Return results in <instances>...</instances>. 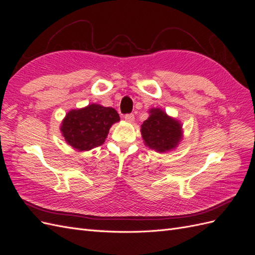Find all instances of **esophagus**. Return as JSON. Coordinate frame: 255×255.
I'll list each match as a JSON object with an SVG mask.
<instances>
[{"label": "esophagus", "mask_w": 255, "mask_h": 255, "mask_svg": "<svg viewBox=\"0 0 255 255\" xmlns=\"http://www.w3.org/2000/svg\"><path fill=\"white\" fill-rule=\"evenodd\" d=\"M125 119L127 121L133 122L135 120V116H134V114H127V115H125Z\"/></svg>", "instance_id": "esophagus-1"}]
</instances>
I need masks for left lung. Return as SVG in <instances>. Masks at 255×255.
Instances as JSON below:
<instances>
[{"label":"left lung","instance_id":"left-lung-1","mask_svg":"<svg viewBox=\"0 0 255 255\" xmlns=\"http://www.w3.org/2000/svg\"><path fill=\"white\" fill-rule=\"evenodd\" d=\"M150 117L141 126L144 143L158 152H166L175 148L181 140L182 128L179 121L168 117L159 109L150 111Z\"/></svg>","mask_w":255,"mask_h":255}]
</instances>
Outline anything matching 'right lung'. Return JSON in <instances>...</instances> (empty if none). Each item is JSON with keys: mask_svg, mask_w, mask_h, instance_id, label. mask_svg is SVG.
Instances as JSON below:
<instances>
[{"mask_svg": "<svg viewBox=\"0 0 255 255\" xmlns=\"http://www.w3.org/2000/svg\"><path fill=\"white\" fill-rule=\"evenodd\" d=\"M119 120L118 113L112 107L90 104L69 112L60 129L66 141L74 149L88 151L101 145L111 127Z\"/></svg>", "mask_w": 255, "mask_h": 255, "instance_id": "add662e5", "label": "right lung"}]
</instances>
